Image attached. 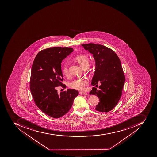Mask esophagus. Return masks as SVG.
I'll return each mask as SVG.
<instances>
[{
    "label": "esophagus",
    "mask_w": 157,
    "mask_h": 157,
    "mask_svg": "<svg viewBox=\"0 0 157 157\" xmlns=\"http://www.w3.org/2000/svg\"><path fill=\"white\" fill-rule=\"evenodd\" d=\"M80 94L82 95H87V94L85 92H80Z\"/></svg>",
    "instance_id": "obj_1"
}]
</instances>
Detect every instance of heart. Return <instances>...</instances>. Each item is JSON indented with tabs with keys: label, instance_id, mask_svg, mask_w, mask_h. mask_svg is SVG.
<instances>
[{
	"label": "heart",
	"instance_id": "b5f03b06",
	"mask_svg": "<svg viewBox=\"0 0 157 157\" xmlns=\"http://www.w3.org/2000/svg\"><path fill=\"white\" fill-rule=\"evenodd\" d=\"M75 59L83 68L88 67L89 66V58L85 55H78L76 57ZM68 72L69 71H68V67L67 62H64L62 65V73L65 75H68ZM87 85H88V81L86 79H82V78H76L72 80V81L70 83L69 86L72 89L82 91L85 89V86Z\"/></svg>",
	"mask_w": 157,
	"mask_h": 157
}]
</instances>
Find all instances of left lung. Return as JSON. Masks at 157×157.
<instances>
[{"label":"left lung","instance_id":"8db88e82","mask_svg":"<svg viewBox=\"0 0 157 157\" xmlns=\"http://www.w3.org/2000/svg\"><path fill=\"white\" fill-rule=\"evenodd\" d=\"M82 46L93 54L95 60L91 85L98 86V82L101 84L99 90L93 87L89 94L96 95L99 98L96 110L108 113L118 103L124 85L125 78L120 60L113 50L101 44L89 43Z\"/></svg>","mask_w":157,"mask_h":157}]
</instances>
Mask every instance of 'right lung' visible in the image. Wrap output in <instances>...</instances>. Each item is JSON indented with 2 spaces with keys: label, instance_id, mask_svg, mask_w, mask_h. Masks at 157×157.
<instances>
[{
  "label": "right lung",
  "instance_id": "1",
  "mask_svg": "<svg viewBox=\"0 0 157 157\" xmlns=\"http://www.w3.org/2000/svg\"><path fill=\"white\" fill-rule=\"evenodd\" d=\"M74 49L53 47L41 50L37 54L32 66L30 87L36 105L44 113L54 118L64 115L72 107L79 95L75 89H68L58 94L57 87L63 80L61 63Z\"/></svg>",
  "mask_w": 157,
  "mask_h": 157
}]
</instances>
